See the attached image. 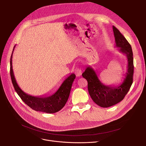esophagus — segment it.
Wrapping results in <instances>:
<instances>
[{
    "mask_svg": "<svg viewBox=\"0 0 146 146\" xmlns=\"http://www.w3.org/2000/svg\"><path fill=\"white\" fill-rule=\"evenodd\" d=\"M74 73L76 74V76H77V77H79V76H80L82 74V70L80 68H76L75 71H74Z\"/></svg>",
    "mask_w": 146,
    "mask_h": 146,
    "instance_id": "1",
    "label": "esophagus"
}]
</instances>
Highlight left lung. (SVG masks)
I'll use <instances>...</instances> for the list:
<instances>
[{
  "label": "left lung",
  "instance_id": "obj_1",
  "mask_svg": "<svg viewBox=\"0 0 146 146\" xmlns=\"http://www.w3.org/2000/svg\"><path fill=\"white\" fill-rule=\"evenodd\" d=\"M116 47L126 55L128 65L125 78L118 85H105L99 79L94 69L88 67L82 74L88 81L89 94L94 102L103 108L113 106L121 102L128 93L133 81L134 64L131 46L119 31L112 27Z\"/></svg>",
  "mask_w": 146,
  "mask_h": 146
}]
</instances>
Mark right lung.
Instances as JSON below:
<instances>
[{"label":"right lung","instance_id":"right-lung-1","mask_svg":"<svg viewBox=\"0 0 146 146\" xmlns=\"http://www.w3.org/2000/svg\"><path fill=\"white\" fill-rule=\"evenodd\" d=\"M15 47V45L11 57L10 73L12 84L18 95L28 106L36 111L52 113L61 110L68 100L73 82L76 78V75L74 73L69 75L56 92L50 95L34 96L28 95L19 87L15 78L12 68V56Z\"/></svg>","mask_w":146,"mask_h":146}]
</instances>
